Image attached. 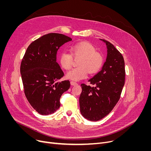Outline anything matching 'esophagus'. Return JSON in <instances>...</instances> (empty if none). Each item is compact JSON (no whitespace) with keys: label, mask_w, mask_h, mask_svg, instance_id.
<instances>
[{"label":"esophagus","mask_w":151,"mask_h":151,"mask_svg":"<svg viewBox=\"0 0 151 151\" xmlns=\"http://www.w3.org/2000/svg\"><path fill=\"white\" fill-rule=\"evenodd\" d=\"M70 84H71V85H72V86H76V85H78V83H76V82H74V81H71Z\"/></svg>","instance_id":"1"}]
</instances>
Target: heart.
Listing matches in <instances>:
<instances>
[{
  "instance_id": "b5f03b06",
  "label": "heart",
  "mask_w": 151,
  "mask_h": 151,
  "mask_svg": "<svg viewBox=\"0 0 151 151\" xmlns=\"http://www.w3.org/2000/svg\"><path fill=\"white\" fill-rule=\"evenodd\" d=\"M70 52H62L59 55L61 67L68 70L72 66L73 59H78L77 68L69 71L67 78L78 81L86 78L88 71L90 74L97 73L104 64V58L101 54L96 51L95 47L88 42H81L71 45Z\"/></svg>"
}]
</instances>
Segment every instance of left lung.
Segmentation results:
<instances>
[{
  "instance_id": "8db88e82",
  "label": "left lung",
  "mask_w": 151,
  "mask_h": 151,
  "mask_svg": "<svg viewBox=\"0 0 151 151\" xmlns=\"http://www.w3.org/2000/svg\"><path fill=\"white\" fill-rule=\"evenodd\" d=\"M107 57L101 70L89 80L93 87L81 84L80 112L91 121H97L107 116L119 100L125 83V62L121 53L104 39Z\"/></svg>"
}]
</instances>
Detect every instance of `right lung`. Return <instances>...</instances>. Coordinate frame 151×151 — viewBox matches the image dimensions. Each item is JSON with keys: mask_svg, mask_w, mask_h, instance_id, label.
I'll return each mask as SVG.
<instances>
[{"mask_svg": "<svg viewBox=\"0 0 151 151\" xmlns=\"http://www.w3.org/2000/svg\"><path fill=\"white\" fill-rule=\"evenodd\" d=\"M71 40L61 34H46L30 43L22 60L20 72L25 96L42 115L56 111L62 94L70 88L68 80L58 81L64 73L56 55L59 47Z\"/></svg>", "mask_w": 151, "mask_h": 151, "instance_id": "1", "label": "right lung"}]
</instances>
